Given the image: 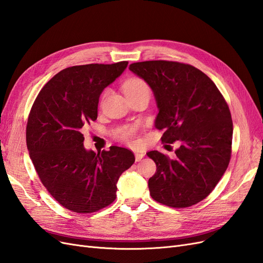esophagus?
I'll use <instances>...</instances> for the list:
<instances>
[{
	"label": "esophagus",
	"mask_w": 263,
	"mask_h": 263,
	"mask_svg": "<svg viewBox=\"0 0 263 263\" xmlns=\"http://www.w3.org/2000/svg\"><path fill=\"white\" fill-rule=\"evenodd\" d=\"M134 155H136V161L139 162V161H141L142 159H143L145 154L143 152H136V153H134Z\"/></svg>",
	"instance_id": "esophagus-1"
}]
</instances>
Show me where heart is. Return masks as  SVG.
<instances>
[{
	"instance_id": "obj_1",
	"label": "heart",
	"mask_w": 263,
	"mask_h": 263,
	"mask_svg": "<svg viewBox=\"0 0 263 263\" xmlns=\"http://www.w3.org/2000/svg\"><path fill=\"white\" fill-rule=\"evenodd\" d=\"M123 90H124L125 96L141 92V91L149 92V89H148V86L146 85V82L138 77H132L130 79H127L123 84ZM138 129H139V125H136V124L124 125V126L119 127V129L116 131V134L120 140L125 142V143L134 144L137 142Z\"/></svg>"
}]
</instances>
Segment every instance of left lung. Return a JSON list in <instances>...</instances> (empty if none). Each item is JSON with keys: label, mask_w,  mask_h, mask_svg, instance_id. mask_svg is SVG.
I'll return each mask as SVG.
<instances>
[{"label": "left lung", "mask_w": 263, "mask_h": 263, "mask_svg": "<svg viewBox=\"0 0 263 263\" xmlns=\"http://www.w3.org/2000/svg\"><path fill=\"white\" fill-rule=\"evenodd\" d=\"M129 69L152 89L159 114L155 127L163 143L179 141L174 159L151 151L156 164L148 179L154 200L175 208L205 199L226 172L231 156L232 120L227 102L214 81L194 66L149 61Z\"/></svg>", "instance_id": "left-lung-1"}]
</instances>
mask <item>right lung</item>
<instances>
[{"label":"right lung","instance_id":"obj_1","mask_svg":"<svg viewBox=\"0 0 263 263\" xmlns=\"http://www.w3.org/2000/svg\"><path fill=\"white\" fill-rule=\"evenodd\" d=\"M127 62L72 66L55 74L37 96L28 117L26 144L43 185L59 204L88 214L117 197L118 179L136 161L130 149L95 153L82 129L98 117L99 97Z\"/></svg>","mask_w":263,"mask_h":263}]
</instances>
